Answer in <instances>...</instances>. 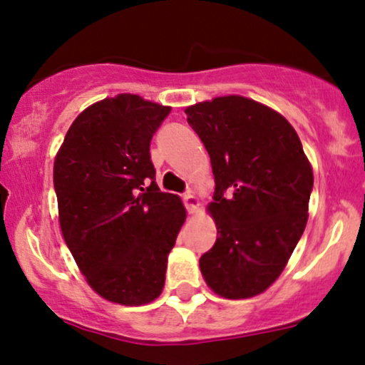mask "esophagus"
<instances>
[{
	"label": "esophagus",
	"mask_w": 365,
	"mask_h": 365,
	"mask_svg": "<svg viewBox=\"0 0 365 365\" xmlns=\"http://www.w3.org/2000/svg\"><path fill=\"white\" fill-rule=\"evenodd\" d=\"M184 205H186L187 212H190V213H196V210L200 208V200L196 198V196L192 195L191 191H187L186 195H184Z\"/></svg>",
	"instance_id": "obj_1"
}]
</instances>
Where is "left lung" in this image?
<instances>
[{"instance_id": "1", "label": "left lung", "mask_w": 365, "mask_h": 365, "mask_svg": "<svg viewBox=\"0 0 365 365\" xmlns=\"http://www.w3.org/2000/svg\"><path fill=\"white\" fill-rule=\"evenodd\" d=\"M184 113L215 175L207 212L218 237L200 258L201 275L220 297H255L280 277L306 229L311 162L292 124L252 98L215 97Z\"/></svg>"}]
</instances>
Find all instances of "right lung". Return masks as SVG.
<instances>
[{
  "label": "right lung",
  "mask_w": 365,
  "mask_h": 365,
  "mask_svg": "<svg viewBox=\"0 0 365 365\" xmlns=\"http://www.w3.org/2000/svg\"><path fill=\"white\" fill-rule=\"evenodd\" d=\"M169 106L118 93L76 115L54 158L59 227L87 284L106 301L143 306L165 284L169 252L186 220L162 192L150 160Z\"/></svg>",
  "instance_id": "add662e5"
}]
</instances>
